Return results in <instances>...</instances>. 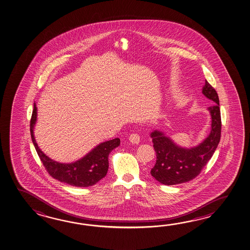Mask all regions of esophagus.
Returning a JSON list of instances; mask_svg holds the SVG:
<instances>
[{
    "label": "esophagus",
    "mask_w": 250,
    "mask_h": 250,
    "mask_svg": "<svg viewBox=\"0 0 250 250\" xmlns=\"http://www.w3.org/2000/svg\"><path fill=\"white\" fill-rule=\"evenodd\" d=\"M129 140L131 141L132 144H139L140 141V137L138 133H131L129 136Z\"/></svg>",
    "instance_id": "esophagus-1"
}]
</instances>
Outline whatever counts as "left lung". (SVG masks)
<instances>
[{
    "instance_id": "1",
    "label": "left lung",
    "mask_w": 250,
    "mask_h": 250,
    "mask_svg": "<svg viewBox=\"0 0 250 250\" xmlns=\"http://www.w3.org/2000/svg\"><path fill=\"white\" fill-rule=\"evenodd\" d=\"M202 93L214 103L208 107L211 117L210 134L202 143L185 148L174 143L162 131L154 130L150 134L156 153V163L151 169V175L161 184L175 185L194 179L209 162L219 145L221 134L219 97L207 81Z\"/></svg>"
}]
</instances>
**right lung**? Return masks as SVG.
I'll list each match as a JSON object with an SVG mask.
<instances>
[{
	"instance_id": "right-lung-1",
	"label": "right lung",
	"mask_w": 250,
	"mask_h": 250,
	"mask_svg": "<svg viewBox=\"0 0 250 250\" xmlns=\"http://www.w3.org/2000/svg\"><path fill=\"white\" fill-rule=\"evenodd\" d=\"M36 121L37 107L34 104L30 125L31 140L45 169L54 179L75 187H89L105 176L109 168V154L120 145L119 138L98 145L88 154L76 162L61 163L49 158L39 147L33 132Z\"/></svg>"
}]
</instances>
